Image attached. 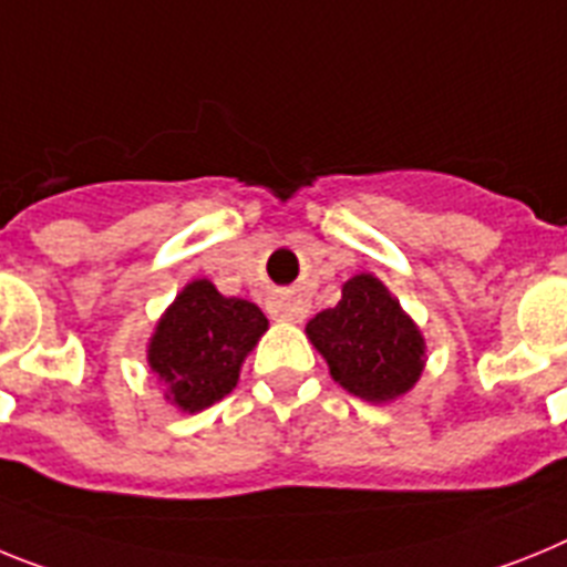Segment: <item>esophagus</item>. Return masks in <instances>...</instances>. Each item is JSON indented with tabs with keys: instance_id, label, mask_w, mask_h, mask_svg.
Here are the masks:
<instances>
[{
	"instance_id": "34e87169",
	"label": "esophagus",
	"mask_w": 567,
	"mask_h": 567,
	"mask_svg": "<svg viewBox=\"0 0 567 567\" xmlns=\"http://www.w3.org/2000/svg\"><path fill=\"white\" fill-rule=\"evenodd\" d=\"M270 311H274L277 319H285V322H302L308 308H305L302 299L297 297H277L274 305H270Z\"/></svg>"
}]
</instances>
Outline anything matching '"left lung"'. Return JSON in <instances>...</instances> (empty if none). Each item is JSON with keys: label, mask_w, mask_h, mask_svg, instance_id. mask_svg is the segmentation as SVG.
<instances>
[{"label": "left lung", "mask_w": 567, "mask_h": 567, "mask_svg": "<svg viewBox=\"0 0 567 567\" xmlns=\"http://www.w3.org/2000/svg\"><path fill=\"white\" fill-rule=\"evenodd\" d=\"M311 344L328 362L333 382L359 400L388 405L420 382L425 337L373 274L342 285V299L305 324Z\"/></svg>", "instance_id": "obj_1"}]
</instances>
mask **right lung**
Listing matches in <instances>:
<instances>
[{
	"label": "right lung",
	"instance_id": "1",
	"mask_svg": "<svg viewBox=\"0 0 567 567\" xmlns=\"http://www.w3.org/2000/svg\"><path fill=\"white\" fill-rule=\"evenodd\" d=\"M265 331L268 317L248 299L223 297L210 279L185 285L147 339V365L167 405L199 413L225 400Z\"/></svg>",
	"mask_w": 567,
	"mask_h": 567
}]
</instances>
